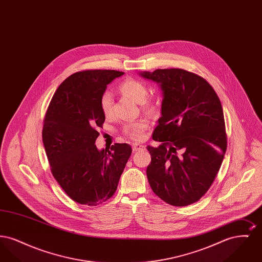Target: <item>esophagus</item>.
Listing matches in <instances>:
<instances>
[{"label":"esophagus","instance_id":"obj_1","mask_svg":"<svg viewBox=\"0 0 262 262\" xmlns=\"http://www.w3.org/2000/svg\"><path fill=\"white\" fill-rule=\"evenodd\" d=\"M144 145L140 144V143H134L133 144V150L134 151H139V150L143 149Z\"/></svg>","mask_w":262,"mask_h":262}]
</instances>
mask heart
I'll use <instances>...</instances> for the list:
<instances>
[{
  "label": "heart",
  "instance_id": "b5f03b06",
  "mask_svg": "<svg viewBox=\"0 0 262 262\" xmlns=\"http://www.w3.org/2000/svg\"><path fill=\"white\" fill-rule=\"evenodd\" d=\"M121 93L133 100L136 103H142L146 108H149L148 105L144 103L147 97V88L146 86L136 79H126L120 85ZM112 96L110 93H105L101 99V108L102 112L106 118L112 116ZM147 127V122L145 120H139L136 123L126 125L125 134L133 139H141L143 137L144 130Z\"/></svg>",
  "mask_w": 262,
  "mask_h": 262
}]
</instances>
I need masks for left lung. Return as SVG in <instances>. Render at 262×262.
<instances>
[{"label":"left lung","instance_id":"obj_1","mask_svg":"<svg viewBox=\"0 0 262 262\" xmlns=\"http://www.w3.org/2000/svg\"><path fill=\"white\" fill-rule=\"evenodd\" d=\"M162 91L161 117L147 146L146 174L153 192L168 204L187 206L209 189L227 147L223 108L211 85L182 69L140 72Z\"/></svg>","mask_w":262,"mask_h":262}]
</instances>
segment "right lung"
I'll list each match as a JSON object with an SVG mask.
<instances>
[{
    "mask_svg": "<svg viewBox=\"0 0 262 262\" xmlns=\"http://www.w3.org/2000/svg\"><path fill=\"white\" fill-rule=\"evenodd\" d=\"M124 75L113 70L78 72L56 90L44 120L43 143L51 171L75 202L96 206L112 198L132 155L127 143L99 150L95 141L105 116L107 85Z\"/></svg>",
    "mask_w": 262,
    "mask_h": 262,
    "instance_id": "obj_1",
    "label": "right lung"
}]
</instances>
